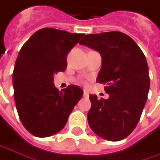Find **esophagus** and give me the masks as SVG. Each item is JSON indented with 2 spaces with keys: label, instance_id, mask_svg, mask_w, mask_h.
<instances>
[{
  "label": "esophagus",
  "instance_id": "obj_1",
  "mask_svg": "<svg viewBox=\"0 0 160 160\" xmlns=\"http://www.w3.org/2000/svg\"><path fill=\"white\" fill-rule=\"evenodd\" d=\"M83 97H86V98L89 97V92H88L87 91H84V92H83Z\"/></svg>",
  "mask_w": 160,
  "mask_h": 160
}]
</instances>
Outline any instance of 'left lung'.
<instances>
[{"label":"left lung","mask_w":160,"mask_h":160,"mask_svg":"<svg viewBox=\"0 0 160 160\" xmlns=\"http://www.w3.org/2000/svg\"><path fill=\"white\" fill-rule=\"evenodd\" d=\"M80 45L98 51L102 68L97 82L106 84L107 100L90 95L88 123L100 138L120 141L136 128L150 87L148 66L138 44L121 32L87 35Z\"/></svg>","instance_id":"8db88e82"}]
</instances>
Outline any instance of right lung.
<instances>
[{"mask_svg":"<svg viewBox=\"0 0 160 160\" xmlns=\"http://www.w3.org/2000/svg\"><path fill=\"white\" fill-rule=\"evenodd\" d=\"M84 34L54 28L37 31L21 48L12 73L14 102L25 129L48 138L63 129L83 94L76 85L59 92L54 75L67 68V56Z\"/></svg>","mask_w":160,"mask_h":160,"instance_id":"add662e5","label":"right lung"}]
</instances>
